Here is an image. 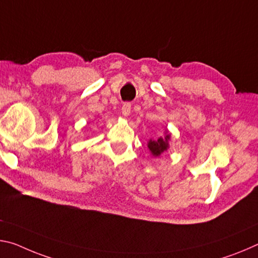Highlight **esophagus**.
<instances>
[{
    "label": "esophagus",
    "instance_id": "obj_1",
    "mask_svg": "<svg viewBox=\"0 0 258 258\" xmlns=\"http://www.w3.org/2000/svg\"><path fill=\"white\" fill-rule=\"evenodd\" d=\"M130 111H132V104L124 103L123 105H122V115L128 116L130 114Z\"/></svg>",
    "mask_w": 258,
    "mask_h": 258
}]
</instances>
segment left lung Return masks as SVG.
Returning a JSON list of instances; mask_svg holds the SVG:
<instances>
[{"instance_id":"1","label":"left lung","mask_w":258,"mask_h":258,"mask_svg":"<svg viewBox=\"0 0 258 258\" xmlns=\"http://www.w3.org/2000/svg\"><path fill=\"white\" fill-rule=\"evenodd\" d=\"M164 137H160L158 139H150L149 143H147V147H149L151 153L153 157H159L161 155V153H163L164 151L168 150L169 147V139H170V134H168V132L166 130L164 133Z\"/></svg>"}]
</instances>
